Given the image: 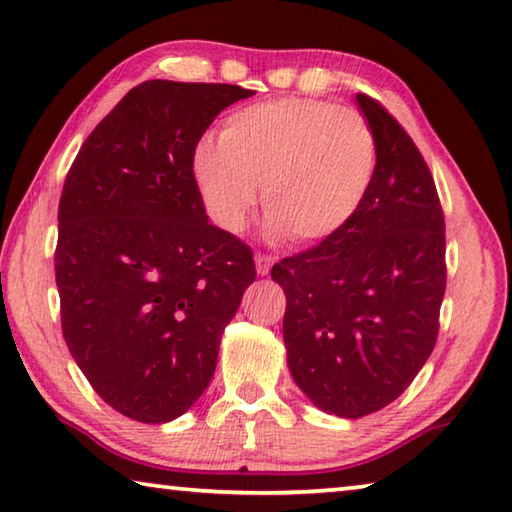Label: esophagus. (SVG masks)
<instances>
[{"label":"esophagus","mask_w":512,"mask_h":512,"mask_svg":"<svg viewBox=\"0 0 512 512\" xmlns=\"http://www.w3.org/2000/svg\"><path fill=\"white\" fill-rule=\"evenodd\" d=\"M254 263H256V272L261 274V276H267V274H270V270H272L274 258L272 256H265V254H256L254 256Z\"/></svg>","instance_id":"obj_1"}]
</instances>
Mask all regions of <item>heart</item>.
<instances>
[{
    "label": "heart",
    "mask_w": 512,
    "mask_h": 512,
    "mask_svg": "<svg viewBox=\"0 0 512 512\" xmlns=\"http://www.w3.org/2000/svg\"><path fill=\"white\" fill-rule=\"evenodd\" d=\"M376 138L367 117L324 99L286 97L226 117L220 140L192 152V179L217 229L240 233L261 201L267 233L317 245L345 229L370 195Z\"/></svg>",
    "instance_id": "b5f03b06"
}]
</instances>
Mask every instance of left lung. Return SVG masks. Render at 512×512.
I'll use <instances>...</instances> for the list:
<instances>
[{
  "mask_svg": "<svg viewBox=\"0 0 512 512\" xmlns=\"http://www.w3.org/2000/svg\"><path fill=\"white\" fill-rule=\"evenodd\" d=\"M356 104L376 138L370 195L338 236L272 267L292 379L345 420L392 404L422 370L447 283L445 217L420 149L372 97Z\"/></svg>",
  "mask_w": 512,
  "mask_h": 512,
  "instance_id": "obj_1",
  "label": "left lung"
}]
</instances>
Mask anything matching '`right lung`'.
Segmentation results:
<instances>
[{"mask_svg": "<svg viewBox=\"0 0 512 512\" xmlns=\"http://www.w3.org/2000/svg\"><path fill=\"white\" fill-rule=\"evenodd\" d=\"M254 92L152 79L79 149L54 256L67 349L117 413L165 424L204 395L220 340L256 279L247 245L208 222L192 152Z\"/></svg>", "mask_w": 512, "mask_h": 512, "instance_id": "1", "label": "right lung"}]
</instances>
